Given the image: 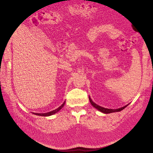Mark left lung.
Segmentation results:
<instances>
[{
  "label": "left lung",
  "mask_w": 153,
  "mask_h": 153,
  "mask_svg": "<svg viewBox=\"0 0 153 153\" xmlns=\"http://www.w3.org/2000/svg\"><path fill=\"white\" fill-rule=\"evenodd\" d=\"M89 100H90V101L91 104L94 108H96V109H97V110H99L100 111H101V112H102V113H105V114H108V113H111L120 111H122V110H123V109H124L125 108H126V107L128 105H128H125V106H123V107H122V108H118V109H116V110H112V109H108V108H103V107H102V106H100L97 105V104H96L94 102H93L92 101V100L91 99V98H90V97H89Z\"/></svg>",
  "instance_id": "8db88e82"
}]
</instances>
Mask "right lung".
I'll return each instance as SVG.
<instances>
[{"label": "right lung", "instance_id": "obj_1", "mask_svg": "<svg viewBox=\"0 0 153 153\" xmlns=\"http://www.w3.org/2000/svg\"><path fill=\"white\" fill-rule=\"evenodd\" d=\"M65 103V102H63V103L60 106L59 108H57V109H56V110L52 111H50V112H48V113H33L34 114H36V115H37V116H51V115H53L55 113H57L58 111H59L63 107Z\"/></svg>", "mask_w": 153, "mask_h": 153}]
</instances>
